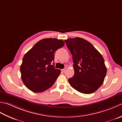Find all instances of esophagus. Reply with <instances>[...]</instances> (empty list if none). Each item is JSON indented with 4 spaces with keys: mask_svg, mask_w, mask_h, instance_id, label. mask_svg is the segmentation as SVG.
<instances>
[{
    "mask_svg": "<svg viewBox=\"0 0 122 122\" xmlns=\"http://www.w3.org/2000/svg\"><path fill=\"white\" fill-rule=\"evenodd\" d=\"M66 68H64V69H61V71H62V72H63V73H64V72L66 71Z\"/></svg>",
    "mask_w": 122,
    "mask_h": 122,
    "instance_id": "34e87169",
    "label": "esophagus"
}]
</instances>
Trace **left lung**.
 I'll use <instances>...</instances> for the list:
<instances>
[{
  "mask_svg": "<svg viewBox=\"0 0 122 122\" xmlns=\"http://www.w3.org/2000/svg\"><path fill=\"white\" fill-rule=\"evenodd\" d=\"M73 56L74 75L68 79L76 91L89 94L102 85L107 69L100 53L87 41L80 37L65 41Z\"/></svg>",
  "mask_w": 122,
  "mask_h": 122,
  "instance_id": "obj_1",
  "label": "left lung"
}]
</instances>
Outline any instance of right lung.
<instances>
[{"label": "right lung", "mask_w": 122, "mask_h": 122, "mask_svg": "<svg viewBox=\"0 0 122 122\" xmlns=\"http://www.w3.org/2000/svg\"><path fill=\"white\" fill-rule=\"evenodd\" d=\"M64 45L61 39H43L25 55L20 70L22 81L29 90L41 93L54 85L61 72L52 64L54 53Z\"/></svg>", "instance_id": "add662e5"}]
</instances>
